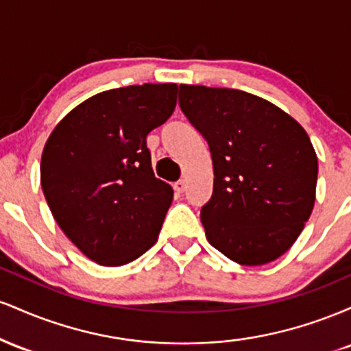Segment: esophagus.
Returning <instances> with one entry per match:
<instances>
[{
  "mask_svg": "<svg viewBox=\"0 0 351 351\" xmlns=\"http://www.w3.org/2000/svg\"><path fill=\"white\" fill-rule=\"evenodd\" d=\"M173 188H175V191H176V193H183V191H186V181H184V180L176 181V183L173 184Z\"/></svg>",
  "mask_w": 351,
  "mask_h": 351,
  "instance_id": "34e87169",
  "label": "esophagus"
}]
</instances>
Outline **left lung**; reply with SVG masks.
<instances>
[{
	"instance_id": "obj_1",
	"label": "left lung",
	"mask_w": 351,
	"mask_h": 351,
	"mask_svg": "<svg viewBox=\"0 0 351 351\" xmlns=\"http://www.w3.org/2000/svg\"><path fill=\"white\" fill-rule=\"evenodd\" d=\"M180 107L211 152L213 196L201 208L209 244L241 265L276 261L315 203L318 160L307 132L269 100L236 88L181 84Z\"/></svg>"
}]
</instances>
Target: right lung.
I'll return each instance as SVG.
<instances>
[{
  "mask_svg": "<svg viewBox=\"0 0 351 351\" xmlns=\"http://www.w3.org/2000/svg\"><path fill=\"white\" fill-rule=\"evenodd\" d=\"M176 92V84L100 92L72 108L44 145V198L94 263L128 264L158 239L173 188L155 178L147 135L170 119Z\"/></svg>",
  "mask_w": 351,
  "mask_h": 351,
  "instance_id": "obj_1",
  "label": "right lung"
}]
</instances>
